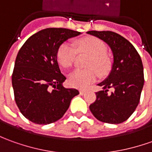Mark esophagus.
<instances>
[{
    "label": "esophagus",
    "instance_id": "34e87169",
    "mask_svg": "<svg viewBox=\"0 0 152 152\" xmlns=\"http://www.w3.org/2000/svg\"><path fill=\"white\" fill-rule=\"evenodd\" d=\"M85 93H86V91H84V90H80V95H84Z\"/></svg>",
    "mask_w": 152,
    "mask_h": 152
}]
</instances>
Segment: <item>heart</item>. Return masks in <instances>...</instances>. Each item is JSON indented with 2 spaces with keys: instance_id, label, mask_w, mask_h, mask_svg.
I'll return each mask as SVG.
<instances>
[{
  "instance_id": "obj_1",
  "label": "heart",
  "mask_w": 152,
  "mask_h": 152,
  "mask_svg": "<svg viewBox=\"0 0 152 152\" xmlns=\"http://www.w3.org/2000/svg\"><path fill=\"white\" fill-rule=\"evenodd\" d=\"M78 50L90 55L86 66L89 69H76L69 75V83L76 88H85L96 80V70L99 75H105L110 70L111 61L107 56L106 44L96 37H86L77 41ZM76 51L70 43L64 42L57 50V60L64 68L70 67L74 61ZM95 69L94 70V69Z\"/></svg>"
}]
</instances>
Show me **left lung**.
Wrapping results in <instances>:
<instances>
[{
	"instance_id": "obj_1",
	"label": "left lung",
	"mask_w": 152,
	"mask_h": 152,
	"mask_svg": "<svg viewBox=\"0 0 152 152\" xmlns=\"http://www.w3.org/2000/svg\"><path fill=\"white\" fill-rule=\"evenodd\" d=\"M87 34L97 37L109 46L113 55L110 74L98 86L96 102L90 105L93 115L102 122L119 124L132 115L140 102L144 86V72L141 56L126 38L109 31H90ZM114 88L110 94L108 91Z\"/></svg>"
}]
</instances>
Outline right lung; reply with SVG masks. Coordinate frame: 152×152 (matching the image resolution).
Instances as JSON below:
<instances>
[{
  "mask_svg": "<svg viewBox=\"0 0 152 152\" xmlns=\"http://www.w3.org/2000/svg\"><path fill=\"white\" fill-rule=\"evenodd\" d=\"M80 34L69 29L46 28L29 37L20 49L12 86L20 111L33 123L47 125L61 119L79 94L78 90L62 86L66 78L61 72L56 54L63 42Z\"/></svg>",
  "mask_w": 152,
  "mask_h": 152,
  "instance_id": "1",
  "label": "right lung"
}]
</instances>
